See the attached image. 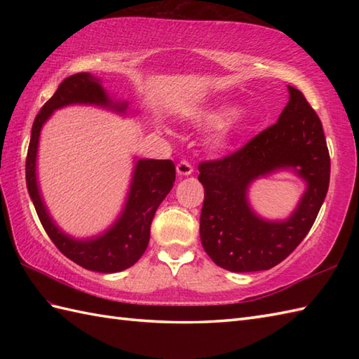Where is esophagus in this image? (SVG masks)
Returning <instances> with one entry per match:
<instances>
[{"mask_svg":"<svg viewBox=\"0 0 359 359\" xmlns=\"http://www.w3.org/2000/svg\"><path fill=\"white\" fill-rule=\"evenodd\" d=\"M175 170H177L179 175H189L193 172V166L188 162V160H182V162L175 166Z\"/></svg>","mask_w":359,"mask_h":359,"instance_id":"obj_1","label":"esophagus"}]
</instances>
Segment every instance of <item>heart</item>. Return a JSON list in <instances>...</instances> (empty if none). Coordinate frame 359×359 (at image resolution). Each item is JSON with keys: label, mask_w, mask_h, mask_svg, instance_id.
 Returning a JSON list of instances; mask_svg holds the SVG:
<instances>
[{"label": "heart", "mask_w": 359, "mask_h": 359, "mask_svg": "<svg viewBox=\"0 0 359 359\" xmlns=\"http://www.w3.org/2000/svg\"><path fill=\"white\" fill-rule=\"evenodd\" d=\"M234 116V108L233 106H217V108H210V109H202L196 114V120L201 121V123L207 125H217L220 121L230 118ZM226 140L225 131L216 137V143L222 144Z\"/></svg>", "instance_id": "b5f03b06"}]
</instances>
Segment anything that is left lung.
Returning a JSON list of instances; mask_svg holds the SVG:
<instances>
[{
	"label": "left lung",
	"mask_w": 359,
	"mask_h": 359,
	"mask_svg": "<svg viewBox=\"0 0 359 359\" xmlns=\"http://www.w3.org/2000/svg\"><path fill=\"white\" fill-rule=\"evenodd\" d=\"M288 94L276 123L233 154L199 165L201 241L212 262L228 271L270 270L284 261L310 231L327 196L330 156L323 123L301 90L288 86ZM279 169H293L308 188L288 219L266 221L250 210L248 188Z\"/></svg>",
	"instance_id": "left-lung-1"
}]
</instances>
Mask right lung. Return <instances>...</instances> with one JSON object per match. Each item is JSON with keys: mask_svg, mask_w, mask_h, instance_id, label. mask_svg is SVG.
Listing matches in <instances>:
<instances>
[{"mask_svg": "<svg viewBox=\"0 0 359 359\" xmlns=\"http://www.w3.org/2000/svg\"><path fill=\"white\" fill-rule=\"evenodd\" d=\"M69 104H94L120 114L128 109L126 102H114L102 81L89 72L71 75L60 83L41 111L36 114L30 133L26 157V184L38 219L50 241L72 262L98 273H117L133 266L148 247L151 222L158 205L171 191L175 166L171 160L140 158L135 162L123 211L103 234L90 239H75L63 233L53 222L36 182V152L41 128L53 111Z\"/></svg>", "mask_w": 359, "mask_h": 359, "instance_id": "obj_1", "label": "right lung"}]
</instances>
